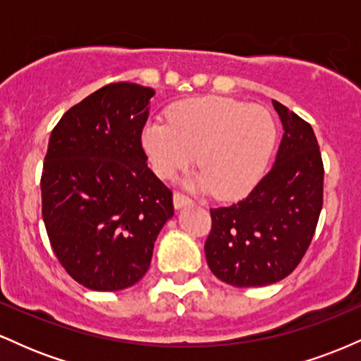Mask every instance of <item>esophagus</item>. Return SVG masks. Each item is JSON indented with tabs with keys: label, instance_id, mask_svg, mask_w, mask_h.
<instances>
[{
	"label": "esophagus",
	"instance_id": "obj_1",
	"mask_svg": "<svg viewBox=\"0 0 361 361\" xmlns=\"http://www.w3.org/2000/svg\"><path fill=\"white\" fill-rule=\"evenodd\" d=\"M173 204H175L176 209H183V207H192L195 202L181 192H175V195H173Z\"/></svg>",
	"mask_w": 361,
	"mask_h": 361
}]
</instances>
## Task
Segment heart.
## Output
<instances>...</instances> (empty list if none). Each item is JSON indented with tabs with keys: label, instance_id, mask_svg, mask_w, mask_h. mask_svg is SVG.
<instances>
[{
	"label": "heart",
	"instance_id": "heart-1",
	"mask_svg": "<svg viewBox=\"0 0 361 361\" xmlns=\"http://www.w3.org/2000/svg\"><path fill=\"white\" fill-rule=\"evenodd\" d=\"M168 120H151L142 128V147L157 176L169 180L197 154L202 171L193 185L221 200L241 198L258 185L276 139L267 110L226 97H198L175 103Z\"/></svg>",
	"mask_w": 361,
	"mask_h": 361
}]
</instances>
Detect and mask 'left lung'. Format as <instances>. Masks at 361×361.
Returning <instances> with one entry per match:
<instances>
[{
    "instance_id": "left-lung-1",
    "label": "left lung",
    "mask_w": 361,
    "mask_h": 361,
    "mask_svg": "<svg viewBox=\"0 0 361 361\" xmlns=\"http://www.w3.org/2000/svg\"><path fill=\"white\" fill-rule=\"evenodd\" d=\"M283 137L273 168L246 198L210 209L205 258L217 279L234 287H263L297 268L322 209L324 166L312 127L273 100Z\"/></svg>"
}]
</instances>
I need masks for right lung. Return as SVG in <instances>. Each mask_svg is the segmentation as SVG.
I'll return each mask as SVG.
<instances>
[{
  "mask_svg": "<svg viewBox=\"0 0 361 361\" xmlns=\"http://www.w3.org/2000/svg\"><path fill=\"white\" fill-rule=\"evenodd\" d=\"M154 90L111 82L54 127L40 188L49 241L82 287L115 292L149 270L173 193L147 168L142 128Z\"/></svg>",
  "mask_w": 361,
  "mask_h": 361,
  "instance_id": "add662e5",
  "label": "right lung"
}]
</instances>
